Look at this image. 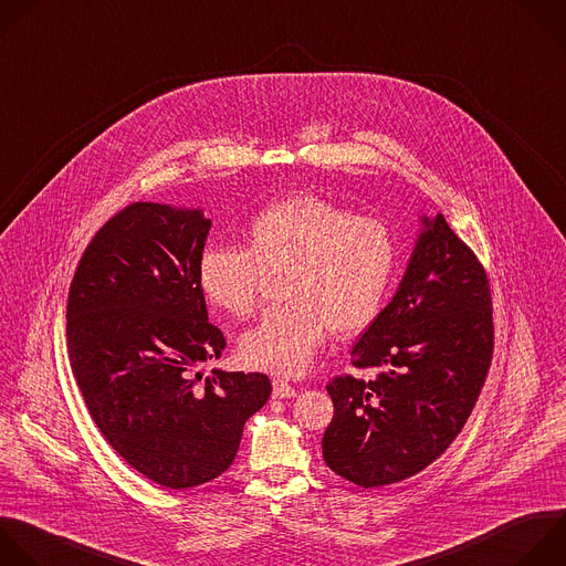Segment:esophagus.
<instances>
[{
  "mask_svg": "<svg viewBox=\"0 0 566 566\" xmlns=\"http://www.w3.org/2000/svg\"><path fill=\"white\" fill-rule=\"evenodd\" d=\"M273 396L275 398H295L297 396V391H295V387H291L289 382H284V380H273Z\"/></svg>",
  "mask_w": 566,
  "mask_h": 566,
  "instance_id": "esophagus-1",
  "label": "esophagus"
}]
</instances>
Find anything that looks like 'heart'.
I'll return each instance as SVG.
<instances>
[{
    "instance_id": "heart-1",
    "label": "heart",
    "mask_w": 566,
    "mask_h": 566,
    "mask_svg": "<svg viewBox=\"0 0 566 566\" xmlns=\"http://www.w3.org/2000/svg\"><path fill=\"white\" fill-rule=\"evenodd\" d=\"M277 273L284 304L242 335L240 357L295 378L328 331L350 337L380 315L398 275V247L380 220L297 196L260 211L247 227V247L211 244L198 262L202 293L233 317H249L266 275Z\"/></svg>"
}]
</instances>
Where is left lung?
I'll list each match as a JSON object with an SVG mask.
<instances>
[{
	"mask_svg": "<svg viewBox=\"0 0 566 566\" xmlns=\"http://www.w3.org/2000/svg\"><path fill=\"white\" fill-rule=\"evenodd\" d=\"M422 224L394 300L350 350L370 375H339L326 387L335 413L324 462L364 489L402 482L451 447L493 357L484 266L442 213Z\"/></svg>",
	"mask_w": 566,
	"mask_h": 566,
	"instance_id": "left-lung-1",
	"label": "left lung"
}]
</instances>
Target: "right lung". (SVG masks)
<instances>
[{
  "label": "right lung",
  "instance_id": "obj_1",
  "mask_svg": "<svg viewBox=\"0 0 566 566\" xmlns=\"http://www.w3.org/2000/svg\"><path fill=\"white\" fill-rule=\"evenodd\" d=\"M202 211L135 202L86 247L69 291L73 375L106 442L166 489H191L235 460L242 429L269 396L264 373L196 368L227 339L209 322L198 262Z\"/></svg>",
  "mask_w": 566,
  "mask_h": 566
}]
</instances>
